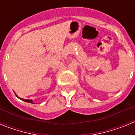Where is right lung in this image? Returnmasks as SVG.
Returning <instances> with one entry per match:
<instances>
[{
  "mask_svg": "<svg viewBox=\"0 0 135 135\" xmlns=\"http://www.w3.org/2000/svg\"><path fill=\"white\" fill-rule=\"evenodd\" d=\"M15 95H16L17 97V95H16V94H15ZM19 99H20L21 100H22V101H26V102H27V103H33V101H32V100H29V99H21V98H20V97H18Z\"/></svg>",
  "mask_w": 135,
  "mask_h": 135,
  "instance_id": "right-lung-1",
  "label": "right lung"
}]
</instances>
